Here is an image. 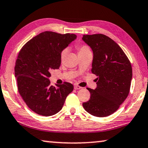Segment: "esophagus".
<instances>
[{"mask_svg": "<svg viewBox=\"0 0 148 148\" xmlns=\"http://www.w3.org/2000/svg\"><path fill=\"white\" fill-rule=\"evenodd\" d=\"M82 87H81L80 86H79V85H75L74 86V88L75 90H79V89H81Z\"/></svg>", "mask_w": 148, "mask_h": 148, "instance_id": "34e87169", "label": "esophagus"}]
</instances>
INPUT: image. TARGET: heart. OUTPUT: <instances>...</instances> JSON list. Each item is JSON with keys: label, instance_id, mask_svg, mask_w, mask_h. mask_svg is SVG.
<instances>
[{"label": "heart", "instance_id": "obj_1", "mask_svg": "<svg viewBox=\"0 0 148 148\" xmlns=\"http://www.w3.org/2000/svg\"><path fill=\"white\" fill-rule=\"evenodd\" d=\"M77 50H78L79 55H80V54H81V53H85V52L90 51L89 47L87 46V45H77ZM67 52H68V49L67 48L63 49V50L61 51V53H60L61 60H64V59L65 58V57H66V56H67Z\"/></svg>", "mask_w": 148, "mask_h": 148}]
</instances>
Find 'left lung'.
Instances as JSON below:
<instances>
[{
  "label": "left lung",
  "mask_w": 148,
  "mask_h": 148,
  "mask_svg": "<svg viewBox=\"0 0 148 148\" xmlns=\"http://www.w3.org/2000/svg\"><path fill=\"white\" fill-rule=\"evenodd\" d=\"M93 52L91 71L98 77L97 88H87L90 99L83 103L85 110L97 117L116 112L129 94L132 78L131 63L114 41L101 34L83 35Z\"/></svg>",
  "instance_id": "1"
}]
</instances>
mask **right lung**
<instances>
[{
    "label": "right lung",
    "instance_id": "right-lung-1",
    "mask_svg": "<svg viewBox=\"0 0 148 148\" xmlns=\"http://www.w3.org/2000/svg\"><path fill=\"white\" fill-rule=\"evenodd\" d=\"M75 34L45 31L34 37L22 47L14 67L18 90L24 101L38 114L49 116L61 110L71 83L50 85L51 71L61 65L60 53L76 39Z\"/></svg>",
    "mask_w": 148,
    "mask_h": 148
}]
</instances>
